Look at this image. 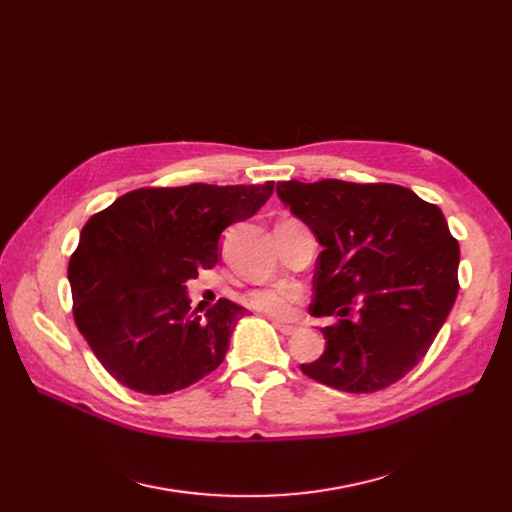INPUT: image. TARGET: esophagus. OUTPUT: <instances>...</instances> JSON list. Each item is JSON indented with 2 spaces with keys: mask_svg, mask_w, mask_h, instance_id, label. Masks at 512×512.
I'll use <instances>...</instances> for the list:
<instances>
[{
  "mask_svg": "<svg viewBox=\"0 0 512 512\" xmlns=\"http://www.w3.org/2000/svg\"><path fill=\"white\" fill-rule=\"evenodd\" d=\"M274 326L284 334V336H294L299 332L297 326H286V324H280V321H274Z\"/></svg>",
  "mask_w": 512,
  "mask_h": 512,
  "instance_id": "1",
  "label": "esophagus"
}]
</instances>
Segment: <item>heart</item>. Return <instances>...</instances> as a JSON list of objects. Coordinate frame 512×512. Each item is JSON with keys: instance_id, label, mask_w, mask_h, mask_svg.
Wrapping results in <instances>:
<instances>
[{"instance_id": "heart-1", "label": "heart", "mask_w": 512, "mask_h": 512, "mask_svg": "<svg viewBox=\"0 0 512 512\" xmlns=\"http://www.w3.org/2000/svg\"><path fill=\"white\" fill-rule=\"evenodd\" d=\"M301 299H303V290L299 286L276 284V286L251 288L249 292H245L242 303L259 313L286 319L294 313V307L301 303Z\"/></svg>"}]
</instances>
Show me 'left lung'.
Instances as JSON below:
<instances>
[{
  "label": "left lung",
  "mask_w": 512,
  "mask_h": 512,
  "mask_svg": "<svg viewBox=\"0 0 512 512\" xmlns=\"http://www.w3.org/2000/svg\"><path fill=\"white\" fill-rule=\"evenodd\" d=\"M276 193L321 245L309 311L338 317L319 328L324 355L303 373L351 394L405 378L459 292V242L440 207L398 184L288 180Z\"/></svg>",
  "instance_id": "left-lung-1"
}]
</instances>
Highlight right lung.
Masks as SVG:
<instances>
[{"label":"right lung","mask_w":512,"mask_h":512,"mask_svg":"<svg viewBox=\"0 0 512 512\" xmlns=\"http://www.w3.org/2000/svg\"><path fill=\"white\" fill-rule=\"evenodd\" d=\"M272 193L274 182L139 188L85 224L68 265L74 321L112 378L159 396L222 365L249 311L220 299L201 319L186 282L218 263L222 232Z\"/></svg>","instance_id":"add662e5"}]
</instances>
